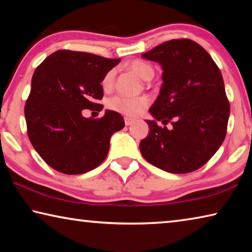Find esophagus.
<instances>
[{
    "label": "esophagus",
    "instance_id": "obj_1",
    "mask_svg": "<svg viewBox=\"0 0 252 252\" xmlns=\"http://www.w3.org/2000/svg\"><path fill=\"white\" fill-rule=\"evenodd\" d=\"M134 122V119H131V118H125V123H126V126H131L132 123Z\"/></svg>",
    "mask_w": 252,
    "mask_h": 252
}]
</instances>
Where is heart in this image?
I'll list each match as a JSON object with an SVG mask.
<instances>
[{
	"label": "heart",
	"instance_id": "heart-1",
	"mask_svg": "<svg viewBox=\"0 0 252 252\" xmlns=\"http://www.w3.org/2000/svg\"><path fill=\"white\" fill-rule=\"evenodd\" d=\"M130 70L134 72L136 75L143 80L151 79L155 71L153 67L148 64V63L141 61V60H134L129 63ZM114 78H116V70H110L105 73L102 79V88L104 90H109L112 88L114 83ZM150 100L147 96H125V95H117L113 96L112 99L108 101V106L110 110L114 112L121 113L126 117H138L141 114L144 110L148 108Z\"/></svg>",
	"mask_w": 252,
	"mask_h": 252
}]
</instances>
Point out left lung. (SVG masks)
Wrapping results in <instances>:
<instances>
[{
  "mask_svg": "<svg viewBox=\"0 0 252 252\" xmlns=\"http://www.w3.org/2000/svg\"><path fill=\"white\" fill-rule=\"evenodd\" d=\"M162 66L160 94L150 108L155 120L140 142L144 159L171 173L201 168L227 134L230 104L219 67L206 50L189 39L171 40L142 54ZM172 127H160L157 121Z\"/></svg>",
  "mask_w": 252,
  "mask_h": 252,
  "instance_id": "obj_1",
  "label": "left lung"
}]
</instances>
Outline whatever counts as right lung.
Segmentation results:
<instances>
[{"label": "right lung", "mask_w": 252, "mask_h": 252, "mask_svg": "<svg viewBox=\"0 0 252 252\" xmlns=\"http://www.w3.org/2000/svg\"><path fill=\"white\" fill-rule=\"evenodd\" d=\"M120 59L60 50L49 55L32 76L24 108L33 148L51 168L81 174L108 156L110 139L125 126L120 113L105 110L100 119L84 118L83 110L101 111V82Z\"/></svg>", "instance_id": "add662e5"}]
</instances>
